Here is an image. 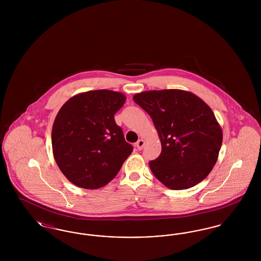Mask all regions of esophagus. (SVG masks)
Returning <instances> with one entry per match:
<instances>
[{
    "label": "esophagus",
    "mask_w": 261,
    "mask_h": 261,
    "mask_svg": "<svg viewBox=\"0 0 261 261\" xmlns=\"http://www.w3.org/2000/svg\"><path fill=\"white\" fill-rule=\"evenodd\" d=\"M144 146H145V141H144V140H139L136 143V148L139 149V150H141V149H143Z\"/></svg>",
    "instance_id": "obj_1"
}]
</instances>
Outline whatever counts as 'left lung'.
Returning a JSON list of instances; mask_svg holds the SVG:
<instances>
[{"mask_svg":"<svg viewBox=\"0 0 261 261\" xmlns=\"http://www.w3.org/2000/svg\"><path fill=\"white\" fill-rule=\"evenodd\" d=\"M134 100L148 112L162 142L149 162L152 174L171 190L196 186L211 171L222 145V130L211 108L182 90L148 91Z\"/></svg>","mask_w":261,"mask_h":261,"instance_id":"obj_1","label":"left lung"}]
</instances>
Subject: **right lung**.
<instances>
[{
    "label": "right lung",
    "instance_id": "right-lung-1",
    "mask_svg": "<svg viewBox=\"0 0 261 261\" xmlns=\"http://www.w3.org/2000/svg\"><path fill=\"white\" fill-rule=\"evenodd\" d=\"M125 100L118 92L89 91L70 98L58 112L51 131L53 152L61 171L76 186L107 185L133 151L114 120Z\"/></svg>",
    "mask_w": 261,
    "mask_h": 261
}]
</instances>
